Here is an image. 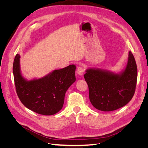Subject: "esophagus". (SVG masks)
<instances>
[{"instance_id":"esophagus-1","label":"esophagus","mask_w":148,"mask_h":148,"mask_svg":"<svg viewBox=\"0 0 148 148\" xmlns=\"http://www.w3.org/2000/svg\"><path fill=\"white\" fill-rule=\"evenodd\" d=\"M77 73H78V74L79 75H80V76H82V75H83V74H84V67L83 66H79L78 68V69H77Z\"/></svg>"}]
</instances>
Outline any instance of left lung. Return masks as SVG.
<instances>
[{
  "mask_svg": "<svg viewBox=\"0 0 148 148\" xmlns=\"http://www.w3.org/2000/svg\"><path fill=\"white\" fill-rule=\"evenodd\" d=\"M89 88V100L96 109L104 112L117 110L131 101L135 91L137 66L131 51L125 69L119 73L89 68L84 75Z\"/></svg>",
  "mask_w": 148,
  "mask_h": 148,
  "instance_id": "obj_1",
  "label": "left lung"
}]
</instances>
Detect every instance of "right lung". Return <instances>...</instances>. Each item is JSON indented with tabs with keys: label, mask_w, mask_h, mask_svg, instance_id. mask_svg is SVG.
Masks as SVG:
<instances>
[{
	"label": "right lung",
	"mask_w": 148,
	"mask_h": 148,
	"mask_svg": "<svg viewBox=\"0 0 148 148\" xmlns=\"http://www.w3.org/2000/svg\"><path fill=\"white\" fill-rule=\"evenodd\" d=\"M75 70L76 66L70 65L28 80L21 74L20 56L17 53L13 65L17 95L28 109L44 115H54L62 109L65 92L76 81Z\"/></svg>",
	"instance_id": "add662e5"
}]
</instances>
